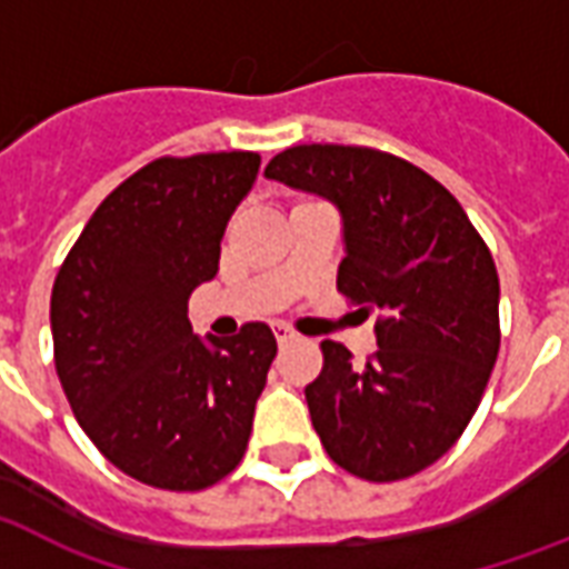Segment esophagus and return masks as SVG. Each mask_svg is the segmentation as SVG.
<instances>
[{
    "label": "esophagus",
    "instance_id": "obj_1",
    "mask_svg": "<svg viewBox=\"0 0 569 569\" xmlns=\"http://www.w3.org/2000/svg\"><path fill=\"white\" fill-rule=\"evenodd\" d=\"M272 335H276V341H279V347H284V345H293V341H299V335L293 332V329H290V326H276V329H272Z\"/></svg>",
    "mask_w": 569,
    "mask_h": 569
}]
</instances>
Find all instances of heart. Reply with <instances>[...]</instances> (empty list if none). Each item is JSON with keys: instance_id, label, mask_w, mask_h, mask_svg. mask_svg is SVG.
Returning <instances> with one entry per match:
<instances>
[{"instance_id": "1", "label": "heart", "mask_w": 569, "mask_h": 569, "mask_svg": "<svg viewBox=\"0 0 569 569\" xmlns=\"http://www.w3.org/2000/svg\"><path fill=\"white\" fill-rule=\"evenodd\" d=\"M299 204H306V201H299Z\"/></svg>"}]
</instances>
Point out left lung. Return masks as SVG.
<instances>
[{
	"label": "left lung",
	"instance_id": "8db88e82",
	"mask_svg": "<svg viewBox=\"0 0 569 569\" xmlns=\"http://www.w3.org/2000/svg\"><path fill=\"white\" fill-rule=\"evenodd\" d=\"M329 198L345 219L338 290L380 311L359 368L323 341L306 386L326 453L365 481H400L451 448L499 356V272L460 201L412 162L359 144H297L263 171Z\"/></svg>",
	"mask_w": 569,
	"mask_h": 569
}]
</instances>
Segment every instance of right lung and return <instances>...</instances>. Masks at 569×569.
I'll return each instance as SVG.
<instances>
[{"instance_id": "obj_1", "label": "right lung", "mask_w": 569, "mask_h": 569, "mask_svg": "<svg viewBox=\"0 0 569 569\" xmlns=\"http://www.w3.org/2000/svg\"><path fill=\"white\" fill-rule=\"evenodd\" d=\"M258 169L252 151L148 162L103 198L52 284L56 371L79 427L157 490L213 487L249 445L276 338L246 323L201 341L187 306Z\"/></svg>"}]
</instances>
